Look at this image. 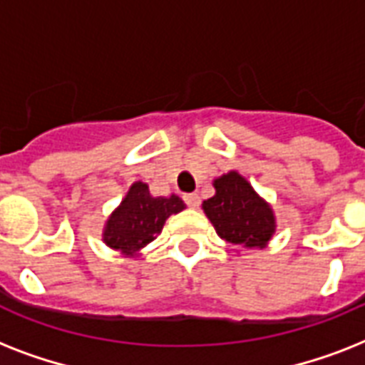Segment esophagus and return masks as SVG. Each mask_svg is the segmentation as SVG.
I'll return each mask as SVG.
<instances>
[{
	"mask_svg": "<svg viewBox=\"0 0 365 365\" xmlns=\"http://www.w3.org/2000/svg\"><path fill=\"white\" fill-rule=\"evenodd\" d=\"M185 202H187L189 208H199L200 197L197 193H189V195H185Z\"/></svg>",
	"mask_w": 365,
	"mask_h": 365,
	"instance_id": "obj_1",
	"label": "esophagus"
}]
</instances>
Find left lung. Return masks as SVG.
Returning <instances> with one entry per match:
<instances>
[{"label":"left lung","instance_id":"8db88e82","mask_svg":"<svg viewBox=\"0 0 365 365\" xmlns=\"http://www.w3.org/2000/svg\"><path fill=\"white\" fill-rule=\"evenodd\" d=\"M216 195L202 202L220 239L246 250H263L277 231L272 206L237 170L214 180Z\"/></svg>","mask_w":365,"mask_h":365}]
</instances>
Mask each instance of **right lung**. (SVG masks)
<instances>
[{
    "label": "right lung",
    "mask_w": 365,
    "mask_h": 365,
    "mask_svg": "<svg viewBox=\"0 0 365 365\" xmlns=\"http://www.w3.org/2000/svg\"><path fill=\"white\" fill-rule=\"evenodd\" d=\"M183 208L185 202L178 195L153 197L148 183L138 180L128 187L121 205L106 220L102 240L108 248L125 257H138L149 242L157 239L166 220Z\"/></svg>",
    "instance_id": "right-lung-1"
}]
</instances>
